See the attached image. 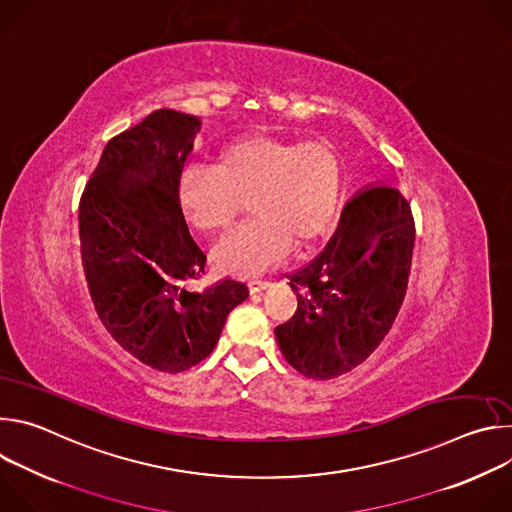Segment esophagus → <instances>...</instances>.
<instances>
[{
  "instance_id": "34e87169",
  "label": "esophagus",
  "mask_w": 512,
  "mask_h": 512,
  "mask_svg": "<svg viewBox=\"0 0 512 512\" xmlns=\"http://www.w3.org/2000/svg\"><path fill=\"white\" fill-rule=\"evenodd\" d=\"M267 287H269V281H265V279H251V281H249L251 294H259V291H263V289H267Z\"/></svg>"
}]
</instances>
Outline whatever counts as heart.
Instances as JSON below:
<instances>
[{
  "label": "heart",
  "mask_w": 512,
  "mask_h": 512,
  "mask_svg": "<svg viewBox=\"0 0 512 512\" xmlns=\"http://www.w3.org/2000/svg\"><path fill=\"white\" fill-rule=\"evenodd\" d=\"M340 162L324 143L247 137L216 156L212 170L184 172L178 198L188 221L204 233L229 231L251 198L255 221L214 249L216 263L253 275L285 257L291 243L306 249L330 227L340 196Z\"/></svg>",
  "instance_id": "1"
}]
</instances>
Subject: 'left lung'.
Wrapping results in <instances>:
<instances>
[{"mask_svg": "<svg viewBox=\"0 0 512 512\" xmlns=\"http://www.w3.org/2000/svg\"><path fill=\"white\" fill-rule=\"evenodd\" d=\"M415 225L389 184L356 192L324 251L291 273L298 310L275 328L281 354L310 379L340 377L389 334L405 300Z\"/></svg>", "mask_w": 512, "mask_h": 512, "instance_id": "8db88e82", "label": "left lung"}]
</instances>
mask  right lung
Segmentation results:
<instances>
[{
    "label": "right lung",
    "mask_w": 512,
    "mask_h": 512,
    "mask_svg": "<svg viewBox=\"0 0 512 512\" xmlns=\"http://www.w3.org/2000/svg\"><path fill=\"white\" fill-rule=\"evenodd\" d=\"M200 119L158 109L105 145L79 206L85 277L117 344L148 367L182 373L204 360L243 281L200 285L206 255L184 221L178 186Z\"/></svg>",
    "instance_id": "1"
}]
</instances>
